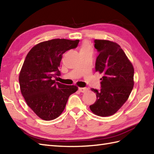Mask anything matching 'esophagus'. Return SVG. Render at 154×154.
<instances>
[{"label":"esophagus","instance_id":"1","mask_svg":"<svg viewBox=\"0 0 154 154\" xmlns=\"http://www.w3.org/2000/svg\"><path fill=\"white\" fill-rule=\"evenodd\" d=\"M79 90L81 93H85L88 91V89L86 87H80L79 88Z\"/></svg>","mask_w":154,"mask_h":154}]
</instances>
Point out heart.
Here are the masks:
<instances>
[{
  "label": "heart",
  "mask_w": 154,
  "mask_h": 154,
  "mask_svg": "<svg viewBox=\"0 0 154 154\" xmlns=\"http://www.w3.org/2000/svg\"><path fill=\"white\" fill-rule=\"evenodd\" d=\"M88 48H90L89 45L88 44V43H84V44L82 45V46H81V50H87V49H88Z\"/></svg>",
  "instance_id": "b5f03b06"
}]
</instances>
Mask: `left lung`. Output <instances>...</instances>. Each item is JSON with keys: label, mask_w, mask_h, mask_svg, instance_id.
<instances>
[{"label": "left lung", "mask_w": 154, "mask_h": 154, "mask_svg": "<svg viewBox=\"0 0 154 154\" xmlns=\"http://www.w3.org/2000/svg\"><path fill=\"white\" fill-rule=\"evenodd\" d=\"M99 52L95 71L103 73L100 91L91 89L97 100L90 109L97 116H109L115 114L128 99L134 87L133 65L120 45L115 42L94 40Z\"/></svg>", "instance_id": "left-lung-1"}]
</instances>
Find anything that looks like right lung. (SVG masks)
Masks as SVG:
<instances>
[{
    "label": "right lung",
    "instance_id": "obj_1",
    "mask_svg": "<svg viewBox=\"0 0 154 154\" xmlns=\"http://www.w3.org/2000/svg\"><path fill=\"white\" fill-rule=\"evenodd\" d=\"M79 40L54 39L35 45L28 52L20 72L19 83L28 106L40 119L51 120L64 110L78 87L56 82L62 55L77 47Z\"/></svg>",
    "mask_w": 154,
    "mask_h": 154
}]
</instances>
